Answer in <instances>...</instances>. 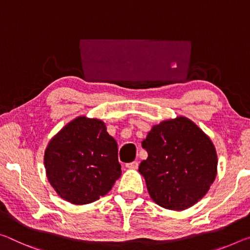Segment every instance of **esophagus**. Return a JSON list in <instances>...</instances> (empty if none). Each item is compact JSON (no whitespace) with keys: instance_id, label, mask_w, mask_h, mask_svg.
Instances as JSON below:
<instances>
[{"instance_id":"34e87169","label":"esophagus","mask_w":250,"mask_h":250,"mask_svg":"<svg viewBox=\"0 0 250 250\" xmlns=\"http://www.w3.org/2000/svg\"><path fill=\"white\" fill-rule=\"evenodd\" d=\"M125 167L129 168V169H138V167H139V162H138V161L129 162V164L125 165Z\"/></svg>"}]
</instances>
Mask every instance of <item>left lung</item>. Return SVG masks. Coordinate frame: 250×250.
<instances>
[{
    "label": "left lung",
    "instance_id": "obj_1",
    "mask_svg": "<svg viewBox=\"0 0 250 250\" xmlns=\"http://www.w3.org/2000/svg\"><path fill=\"white\" fill-rule=\"evenodd\" d=\"M148 158L141 161L151 199L170 210H185L197 204L215 181L217 152L207 134L186 117L152 126L142 141Z\"/></svg>",
    "mask_w": 250,
    "mask_h": 250
}]
</instances>
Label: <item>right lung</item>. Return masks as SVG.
<instances>
[{
    "instance_id": "obj_1",
    "label": "right lung",
    "mask_w": 250,
    "mask_h": 250,
    "mask_svg": "<svg viewBox=\"0 0 250 250\" xmlns=\"http://www.w3.org/2000/svg\"><path fill=\"white\" fill-rule=\"evenodd\" d=\"M44 167L58 195L73 205L98 200L121 176L117 141L104 121L84 116L73 119L50 140Z\"/></svg>"
}]
</instances>
